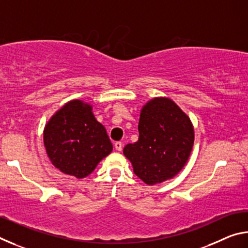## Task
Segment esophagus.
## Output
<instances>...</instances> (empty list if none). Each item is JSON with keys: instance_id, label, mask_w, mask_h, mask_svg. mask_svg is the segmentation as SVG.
<instances>
[{"instance_id": "34e87169", "label": "esophagus", "mask_w": 248, "mask_h": 248, "mask_svg": "<svg viewBox=\"0 0 248 248\" xmlns=\"http://www.w3.org/2000/svg\"><path fill=\"white\" fill-rule=\"evenodd\" d=\"M123 146H124L123 142H120V141L116 142V143H115V149H116L117 151H121V150H123Z\"/></svg>"}]
</instances>
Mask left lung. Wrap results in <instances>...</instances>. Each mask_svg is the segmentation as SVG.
Here are the masks:
<instances>
[{
    "mask_svg": "<svg viewBox=\"0 0 248 248\" xmlns=\"http://www.w3.org/2000/svg\"><path fill=\"white\" fill-rule=\"evenodd\" d=\"M139 140L124 146V154L133 171L146 185L173 178L189 158L194 127L173 100L157 97L142 108Z\"/></svg>",
    "mask_w": 248,
    "mask_h": 248,
    "instance_id": "1",
    "label": "left lung"
}]
</instances>
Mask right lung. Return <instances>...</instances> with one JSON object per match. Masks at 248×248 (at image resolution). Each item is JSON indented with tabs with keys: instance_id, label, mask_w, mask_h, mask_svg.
Returning a JSON list of instances; mask_svg holds the SVG:
<instances>
[{
	"instance_id": "right-lung-1",
	"label": "right lung",
	"mask_w": 248,
	"mask_h": 248,
	"mask_svg": "<svg viewBox=\"0 0 248 248\" xmlns=\"http://www.w3.org/2000/svg\"><path fill=\"white\" fill-rule=\"evenodd\" d=\"M46 151L62 173L84 178L112 151V144L92 106L75 99L65 104L46 124Z\"/></svg>"
}]
</instances>
